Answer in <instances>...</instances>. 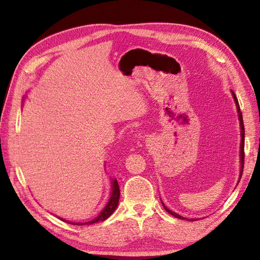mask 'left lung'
<instances>
[{
	"instance_id": "left-lung-1",
	"label": "left lung",
	"mask_w": 260,
	"mask_h": 260,
	"mask_svg": "<svg viewBox=\"0 0 260 260\" xmlns=\"http://www.w3.org/2000/svg\"><path fill=\"white\" fill-rule=\"evenodd\" d=\"M232 95H233V99H234V101H235V104H237L238 113H239V120H240V125H241V154H240V156H241V170H240V179H239V182H240L241 177H242V174H243V168H244V135H245V129H244L243 116H242V113H241V111H240V105H239L238 98H237V95H235V94H234V92H232ZM162 206H164V208H165V209H166V211H167V212H169L170 215L175 216L176 218L183 219V220H184V218H183L182 216H180V215L176 214V212L169 210L166 206L164 205V204H162ZM192 221H193V219H192Z\"/></svg>"
}]
</instances>
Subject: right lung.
<instances>
[{
	"label": "right lung",
	"mask_w": 260,
	"mask_h": 260,
	"mask_svg": "<svg viewBox=\"0 0 260 260\" xmlns=\"http://www.w3.org/2000/svg\"><path fill=\"white\" fill-rule=\"evenodd\" d=\"M112 195H111V199H109L107 205L105 206V208L101 211V214L95 218L91 220L89 222H85V223H79V222H76V223H72V224H77V225H82V224H92V223H95V222H101V221H104L106 220L109 216H111L113 212L115 211V209L118 206V202H119V198H120V190H119V185H118L117 180L115 179L113 181V185H112ZM62 221H65V220H62Z\"/></svg>",
	"instance_id": "add662e5"
}]
</instances>
